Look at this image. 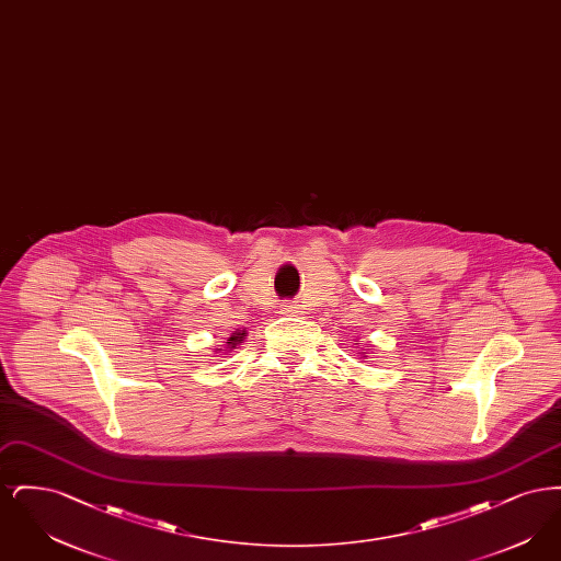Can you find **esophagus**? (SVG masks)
Masks as SVG:
<instances>
[{"label": "esophagus", "mask_w": 561, "mask_h": 561, "mask_svg": "<svg viewBox=\"0 0 561 561\" xmlns=\"http://www.w3.org/2000/svg\"><path fill=\"white\" fill-rule=\"evenodd\" d=\"M282 313H284V316H300L302 311H300V307L294 305V302H284V305H282Z\"/></svg>", "instance_id": "34e87169"}]
</instances>
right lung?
I'll use <instances>...</instances> for the list:
<instances>
[{
	"label": "right lung",
	"mask_w": 561,
	"mask_h": 561,
	"mask_svg": "<svg viewBox=\"0 0 561 561\" xmlns=\"http://www.w3.org/2000/svg\"><path fill=\"white\" fill-rule=\"evenodd\" d=\"M245 336V330H241V332H236L231 339H229V348H236L238 343H241V339Z\"/></svg>",
	"instance_id": "obj_1"
}]
</instances>
